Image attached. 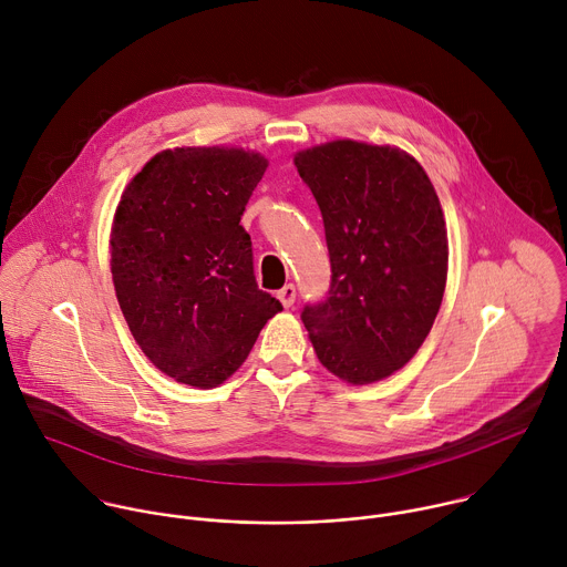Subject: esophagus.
Masks as SVG:
<instances>
[{"label":"esophagus","instance_id":"1","mask_svg":"<svg viewBox=\"0 0 567 567\" xmlns=\"http://www.w3.org/2000/svg\"><path fill=\"white\" fill-rule=\"evenodd\" d=\"M278 298H280V302H282L285 307H291L293 300H296V287H293L291 282L285 285V287L278 291Z\"/></svg>","mask_w":567,"mask_h":567}]
</instances>
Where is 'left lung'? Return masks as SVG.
I'll use <instances>...</instances> for the list:
<instances>
[{
  "label": "left lung",
  "instance_id": "obj_1",
  "mask_svg": "<svg viewBox=\"0 0 567 567\" xmlns=\"http://www.w3.org/2000/svg\"><path fill=\"white\" fill-rule=\"evenodd\" d=\"M326 224L332 285L302 322L318 361L352 385L381 381L426 341L449 274L446 219L420 161L337 138L298 150Z\"/></svg>",
  "mask_w": 567,
  "mask_h": 567
}]
</instances>
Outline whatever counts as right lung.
Instances as JSON below:
<instances>
[{"instance_id": "add662e5", "label": "right lung", "mask_w": 567, "mask_h": 567, "mask_svg": "<svg viewBox=\"0 0 567 567\" xmlns=\"http://www.w3.org/2000/svg\"><path fill=\"white\" fill-rule=\"evenodd\" d=\"M267 166L245 147L182 145L156 152L121 195L110 233L116 298L136 346L179 383H224L282 311L258 289L239 224Z\"/></svg>"}]
</instances>
